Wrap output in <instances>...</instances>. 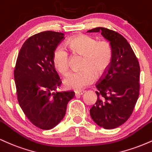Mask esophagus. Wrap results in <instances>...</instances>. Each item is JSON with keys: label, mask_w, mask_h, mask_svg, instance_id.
<instances>
[{"label": "esophagus", "mask_w": 152, "mask_h": 152, "mask_svg": "<svg viewBox=\"0 0 152 152\" xmlns=\"http://www.w3.org/2000/svg\"><path fill=\"white\" fill-rule=\"evenodd\" d=\"M85 93V91L84 90H79V91H75V95H82Z\"/></svg>", "instance_id": "esophagus-1"}]
</instances>
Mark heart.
Wrapping results in <instances>:
<instances>
[{
	"instance_id": "1",
	"label": "heart",
	"mask_w": 152,
	"mask_h": 152,
	"mask_svg": "<svg viewBox=\"0 0 152 152\" xmlns=\"http://www.w3.org/2000/svg\"><path fill=\"white\" fill-rule=\"evenodd\" d=\"M69 50L83 55L82 67L84 69L71 72L66 75L65 86L79 90L90 85L94 74L99 75L107 68L111 60V50L107 42H96L94 39L85 35L73 37L67 42ZM53 63L59 71L67 72L68 69V53L65 48H57L53 53Z\"/></svg>"
}]
</instances>
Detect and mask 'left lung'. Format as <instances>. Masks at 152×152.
Segmentation results:
<instances>
[{
    "label": "left lung",
    "mask_w": 152,
    "mask_h": 152,
    "mask_svg": "<svg viewBox=\"0 0 152 152\" xmlns=\"http://www.w3.org/2000/svg\"><path fill=\"white\" fill-rule=\"evenodd\" d=\"M98 32L110 42L112 59L96 84L97 99L90 112L97 125L112 129L124 124L132 114L140 95V67L131 45L121 34L102 27L87 33Z\"/></svg>",
    "instance_id": "obj_1"
}]
</instances>
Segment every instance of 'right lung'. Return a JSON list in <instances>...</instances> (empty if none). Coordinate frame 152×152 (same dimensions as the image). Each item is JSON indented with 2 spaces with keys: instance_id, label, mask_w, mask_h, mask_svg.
Segmentation results:
<instances>
[{
  "instance_id": "1",
  "label": "right lung",
  "mask_w": 152,
  "mask_h": 152,
  "mask_svg": "<svg viewBox=\"0 0 152 152\" xmlns=\"http://www.w3.org/2000/svg\"><path fill=\"white\" fill-rule=\"evenodd\" d=\"M64 34L44 31L27 39L18 55L15 79L18 101L32 124L41 129L55 127L65 117L73 91L57 92L61 85L53 53Z\"/></svg>"
}]
</instances>
